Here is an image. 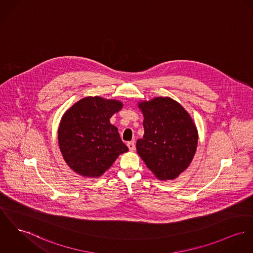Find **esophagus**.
<instances>
[{
    "instance_id": "34e87169",
    "label": "esophagus",
    "mask_w": 253,
    "mask_h": 253,
    "mask_svg": "<svg viewBox=\"0 0 253 253\" xmlns=\"http://www.w3.org/2000/svg\"><path fill=\"white\" fill-rule=\"evenodd\" d=\"M127 148L130 152H133L135 150V144L133 142H128L127 143Z\"/></svg>"
}]
</instances>
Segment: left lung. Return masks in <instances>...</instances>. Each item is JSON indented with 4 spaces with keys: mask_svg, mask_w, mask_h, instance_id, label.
<instances>
[{
    "mask_svg": "<svg viewBox=\"0 0 253 253\" xmlns=\"http://www.w3.org/2000/svg\"><path fill=\"white\" fill-rule=\"evenodd\" d=\"M144 115V136L138 139V155L160 180L177 178L192 161L198 133L184 107L170 97L139 103Z\"/></svg>",
    "mask_w": 253,
    "mask_h": 253,
    "instance_id": "8db88e82",
    "label": "left lung"
}]
</instances>
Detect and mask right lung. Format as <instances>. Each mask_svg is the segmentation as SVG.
Returning a JSON list of instances; mask_svg holds the SVG:
<instances>
[{"label": "right lung", "instance_id": "right-lung-1", "mask_svg": "<svg viewBox=\"0 0 253 253\" xmlns=\"http://www.w3.org/2000/svg\"><path fill=\"white\" fill-rule=\"evenodd\" d=\"M122 102L89 96L74 103L63 116L58 140L69 167L85 177L96 178L128 151L110 118Z\"/></svg>", "mask_w": 253, "mask_h": 253}]
</instances>
